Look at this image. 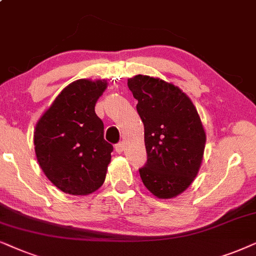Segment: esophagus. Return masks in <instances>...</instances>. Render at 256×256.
<instances>
[{
	"label": "esophagus",
	"mask_w": 256,
	"mask_h": 256,
	"mask_svg": "<svg viewBox=\"0 0 256 256\" xmlns=\"http://www.w3.org/2000/svg\"><path fill=\"white\" fill-rule=\"evenodd\" d=\"M114 150L117 153H122V151H124V142H118L117 145H114Z\"/></svg>",
	"instance_id": "34e87169"
}]
</instances>
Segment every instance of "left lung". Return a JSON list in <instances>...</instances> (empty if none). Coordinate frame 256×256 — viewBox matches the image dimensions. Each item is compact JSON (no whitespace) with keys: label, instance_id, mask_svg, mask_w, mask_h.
<instances>
[{"label":"left lung","instance_id":"obj_1","mask_svg":"<svg viewBox=\"0 0 256 256\" xmlns=\"http://www.w3.org/2000/svg\"><path fill=\"white\" fill-rule=\"evenodd\" d=\"M144 124L148 162L139 168L146 188L159 199L187 190L202 166L206 134L192 100L176 85L144 74L128 78Z\"/></svg>","mask_w":256,"mask_h":256}]
</instances>
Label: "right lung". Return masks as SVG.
Here are the masks:
<instances>
[{
  "label": "right lung",
  "mask_w": 256,
  "mask_h": 256,
  "mask_svg": "<svg viewBox=\"0 0 256 256\" xmlns=\"http://www.w3.org/2000/svg\"><path fill=\"white\" fill-rule=\"evenodd\" d=\"M106 88L105 80H74L37 122V162L64 193L86 196L103 185L114 148L104 139V124L94 105Z\"/></svg>",
  "instance_id": "right-lung-1"
}]
</instances>
